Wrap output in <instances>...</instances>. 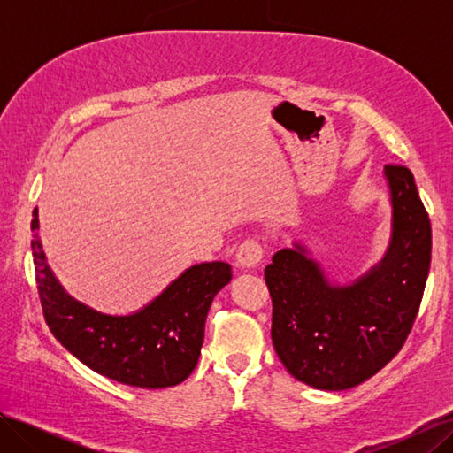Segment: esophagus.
I'll use <instances>...</instances> for the list:
<instances>
[{"mask_svg":"<svg viewBox=\"0 0 453 453\" xmlns=\"http://www.w3.org/2000/svg\"><path fill=\"white\" fill-rule=\"evenodd\" d=\"M263 255H265L263 245H260L257 240H245L236 251V263L243 270H253L260 265Z\"/></svg>","mask_w":453,"mask_h":453,"instance_id":"1","label":"esophagus"}]
</instances>
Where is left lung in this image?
<instances>
[{
  "label": "left lung",
  "mask_w": 453,
  "mask_h": 453,
  "mask_svg": "<svg viewBox=\"0 0 453 453\" xmlns=\"http://www.w3.org/2000/svg\"><path fill=\"white\" fill-rule=\"evenodd\" d=\"M391 238L383 257L351 283L328 280L306 245L272 257V342L291 376L344 391L386 366L412 331L431 266V221L404 166H386Z\"/></svg>",
  "instance_id": "1"
}]
</instances>
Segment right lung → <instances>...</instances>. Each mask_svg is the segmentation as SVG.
<instances>
[{
	"label": "right lung",
	"mask_w": 453,
	"mask_h": 453,
	"mask_svg": "<svg viewBox=\"0 0 453 453\" xmlns=\"http://www.w3.org/2000/svg\"><path fill=\"white\" fill-rule=\"evenodd\" d=\"M37 230L35 208L32 253L41 306L50 333L73 357L132 388H172L190 376L200 357L210 306L232 280L228 263L190 266L138 311L111 315L64 289L47 263Z\"/></svg>",
	"instance_id": "obj_1"
}]
</instances>
